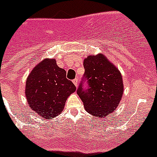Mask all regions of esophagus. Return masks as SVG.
<instances>
[{
  "label": "esophagus",
  "instance_id": "esophagus-1",
  "mask_svg": "<svg viewBox=\"0 0 157 157\" xmlns=\"http://www.w3.org/2000/svg\"><path fill=\"white\" fill-rule=\"evenodd\" d=\"M73 84H74V85L76 87H78V79L77 78H76V79H74V80H73Z\"/></svg>",
  "mask_w": 157,
  "mask_h": 157
}]
</instances>
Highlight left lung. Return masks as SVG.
Listing matches in <instances>:
<instances>
[{
	"instance_id": "left-lung-1",
	"label": "left lung",
	"mask_w": 157,
	"mask_h": 157,
	"mask_svg": "<svg viewBox=\"0 0 157 157\" xmlns=\"http://www.w3.org/2000/svg\"><path fill=\"white\" fill-rule=\"evenodd\" d=\"M84 74L77 94L84 108L95 117H107L116 109L123 95L121 73L103 54L90 55L84 60ZM86 81L87 90L82 89Z\"/></svg>"
}]
</instances>
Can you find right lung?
Returning <instances> with one entry per match:
<instances>
[{
  "mask_svg": "<svg viewBox=\"0 0 157 157\" xmlns=\"http://www.w3.org/2000/svg\"><path fill=\"white\" fill-rule=\"evenodd\" d=\"M76 91L66 78L65 69L54 59L43 60L30 73L26 80L25 95L31 109L44 118H52L62 113L65 101Z\"/></svg>",
  "mask_w": 157,
  "mask_h": 157,
  "instance_id": "add662e5",
  "label": "right lung"
}]
</instances>
